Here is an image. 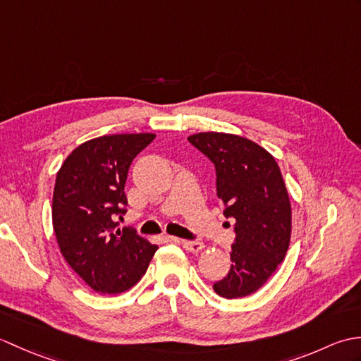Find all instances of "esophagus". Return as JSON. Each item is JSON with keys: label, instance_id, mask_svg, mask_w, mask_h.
Wrapping results in <instances>:
<instances>
[{"label": "esophagus", "instance_id": "esophagus-1", "mask_svg": "<svg viewBox=\"0 0 361 361\" xmlns=\"http://www.w3.org/2000/svg\"><path fill=\"white\" fill-rule=\"evenodd\" d=\"M180 243L183 245V248H186L190 252H200L204 248L203 242L198 240H180Z\"/></svg>", "mask_w": 361, "mask_h": 361}]
</instances>
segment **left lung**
<instances>
[{
  "instance_id": "obj_1",
  "label": "left lung",
  "mask_w": 361,
  "mask_h": 361,
  "mask_svg": "<svg viewBox=\"0 0 361 361\" xmlns=\"http://www.w3.org/2000/svg\"><path fill=\"white\" fill-rule=\"evenodd\" d=\"M188 140L216 166L217 197L225 217L234 219L233 264L214 291L226 299L248 296L278 270L290 245L291 204L281 169L247 137L203 132Z\"/></svg>"
}]
</instances>
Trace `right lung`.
<instances>
[{"mask_svg":"<svg viewBox=\"0 0 361 361\" xmlns=\"http://www.w3.org/2000/svg\"><path fill=\"white\" fill-rule=\"evenodd\" d=\"M153 133L94 137L75 147L59 169L52 195V226L60 252L88 287L102 295L132 288L158 250L124 228V186L133 158L155 140Z\"/></svg>","mask_w":361,"mask_h":361,"instance_id":"obj_1","label":"right lung"}]
</instances>
